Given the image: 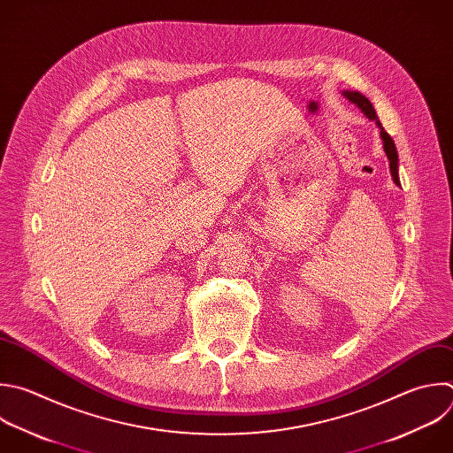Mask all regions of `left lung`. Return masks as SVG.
<instances>
[{"label": "left lung", "instance_id": "1", "mask_svg": "<svg viewBox=\"0 0 453 453\" xmlns=\"http://www.w3.org/2000/svg\"><path fill=\"white\" fill-rule=\"evenodd\" d=\"M343 96L345 97H349V101H352V103H356L365 113H366V117L368 119H372V120H375L377 122V126L380 127V136H382V143H384V150H386V155H388V160H389V169H391V176H393V181L396 183V185H400V180H398V155H396V147H395V142H393V138L388 134V131L382 127V124L379 122V119H377V113H375V108L372 106V103L368 101V97H365L363 94H359V92H343Z\"/></svg>", "mask_w": 453, "mask_h": 453}]
</instances>
